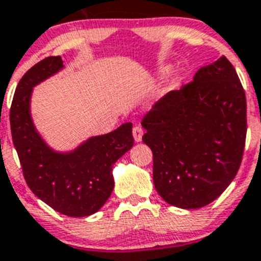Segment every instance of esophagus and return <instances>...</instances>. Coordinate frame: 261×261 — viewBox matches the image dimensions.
I'll return each mask as SVG.
<instances>
[{
  "instance_id": "obj_1",
  "label": "esophagus",
  "mask_w": 261,
  "mask_h": 261,
  "mask_svg": "<svg viewBox=\"0 0 261 261\" xmlns=\"http://www.w3.org/2000/svg\"><path fill=\"white\" fill-rule=\"evenodd\" d=\"M133 135L135 142H140V140H142V137H143V128H142V126L135 124L133 128Z\"/></svg>"
}]
</instances>
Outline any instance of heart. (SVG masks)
I'll return each instance as SVG.
<instances>
[{"label": "heart", "instance_id": "obj_1", "mask_svg": "<svg viewBox=\"0 0 261 261\" xmlns=\"http://www.w3.org/2000/svg\"><path fill=\"white\" fill-rule=\"evenodd\" d=\"M165 72H168V69H164V73ZM182 79H184V72H177V73L174 74V76L172 77V88H177L181 84V81H182Z\"/></svg>", "mask_w": 261, "mask_h": 261}]
</instances>
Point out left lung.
Returning a JSON list of instances; mask_svg holds the SVG:
<instances>
[{"label": "left lung", "instance_id": "obj_1", "mask_svg": "<svg viewBox=\"0 0 261 261\" xmlns=\"http://www.w3.org/2000/svg\"><path fill=\"white\" fill-rule=\"evenodd\" d=\"M142 126L165 202L209 205L234 180L244 152L247 102L235 68L225 56L202 67L193 81L159 99Z\"/></svg>", "mask_w": 261, "mask_h": 261}]
</instances>
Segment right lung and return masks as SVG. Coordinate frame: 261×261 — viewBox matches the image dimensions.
Returning a JSON list of instances; mask_svg holds the SVG:
<instances>
[{
  "instance_id": "obj_1",
  "label": "right lung",
  "mask_w": 261,
  "mask_h": 261,
  "mask_svg": "<svg viewBox=\"0 0 261 261\" xmlns=\"http://www.w3.org/2000/svg\"><path fill=\"white\" fill-rule=\"evenodd\" d=\"M62 68L60 56H49L23 74L10 108L11 138L31 192L62 214L87 217L98 212L112 194L113 164L133 147V123L90 138L69 153L49 148L34 127L30 98L36 84Z\"/></svg>"
}]
</instances>
